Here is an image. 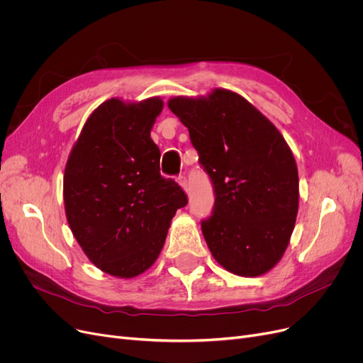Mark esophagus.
Returning a JSON list of instances; mask_svg holds the SVG:
<instances>
[{"label": "esophagus", "mask_w": 363, "mask_h": 363, "mask_svg": "<svg viewBox=\"0 0 363 363\" xmlns=\"http://www.w3.org/2000/svg\"><path fill=\"white\" fill-rule=\"evenodd\" d=\"M178 184L182 186V189L185 193H188V182H186V178L185 177H179L178 178Z\"/></svg>", "instance_id": "1"}]
</instances>
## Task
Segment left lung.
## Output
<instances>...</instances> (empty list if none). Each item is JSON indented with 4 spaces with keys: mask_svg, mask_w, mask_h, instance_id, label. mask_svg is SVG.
<instances>
[{
    "mask_svg": "<svg viewBox=\"0 0 363 363\" xmlns=\"http://www.w3.org/2000/svg\"><path fill=\"white\" fill-rule=\"evenodd\" d=\"M167 106L188 128L213 184L212 216L201 220L208 250L235 275L269 272L287 249L298 211V174L289 144L230 89L174 97Z\"/></svg>",
    "mask_w": 363,
    "mask_h": 363,
    "instance_id": "obj_1",
    "label": "left lung"
}]
</instances>
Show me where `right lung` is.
Listing matches in <instances>:
<instances>
[{"label":"right lung","mask_w":363,"mask_h":363,"mask_svg":"<svg viewBox=\"0 0 363 363\" xmlns=\"http://www.w3.org/2000/svg\"><path fill=\"white\" fill-rule=\"evenodd\" d=\"M163 110L110 99L95 108L65 169V211L73 237L103 272L133 278L159 257L172 218L188 200L160 175V150L150 132Z\"/></svg>","instance_id":"add662e5"}]
</instances>
